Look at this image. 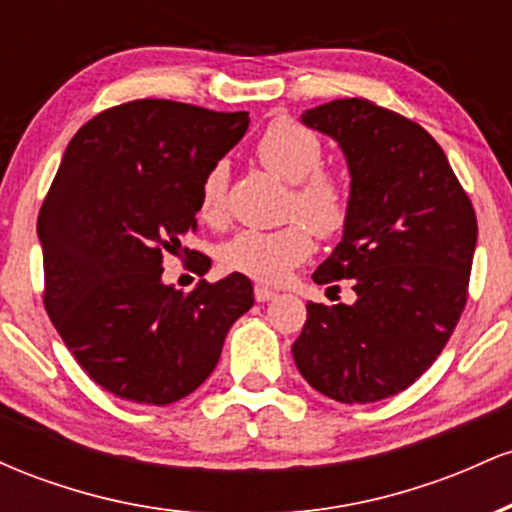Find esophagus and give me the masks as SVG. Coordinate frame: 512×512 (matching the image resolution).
<instances>
[{"instance_id":"1","label":"esophagus","mask_w":512,"mask_h":512,"mask_svg":"<svg viewBox=\"0 0 512 512\" xmlns=\"http://www.w3.org/2000/svg\"><path fill=\"white\" fill-rule=\"evenodd\" d=\"M255 298L260 303L272 301V298H276V291H272L269 286H264V284H255Z\"/></svg>"}]
</instances>
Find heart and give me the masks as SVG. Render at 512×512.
I'll return each mask as SVG.
<instances>
[{"label": "heart", "instance_id": "1", "mask_svg": "<svg viewBox=\"0 0 512 512\" xmlns=\"http://www.w3.org/2000/svg\"><path fill=\"white\" fill-rule=\"evenodd\" d=\"M255 154L276 178L291 187L286 216L301 219L276 231H240L219 252L221 267L257 281H279L313 252V236L332 238L349 221L351 197L337 175L322 170L325 146L301 122L279 117L269 122L255 144ZM226 166L216 163L199 187V216L219 223L226 214Z\"/></svg>", "mask_w": 512, "mask_h": 512}]
</instances>
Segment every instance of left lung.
I'll list each match as a JSON object with an SVG mask.
<instances>
[{
  "label": "left lung",
  "instance_id": "8db88e82",
  "mask_svg": "<svg viewBox=\"0 0 512 512\" xmlns=\"http://www.w3.org/2000/svg\"><path fill=\"white\" fill-rule=\"evenodd\" d=\"M301 122L339 144L351 175L342 243L313 279H351L356 301L305 305L293 361L322 395L378 402L416 383L448 344L467 303L477 214L436 139L407 117L339 98Z\"/></svg>",
  "mask_w": 512,
  "mask_h": 512
}]
</instances>
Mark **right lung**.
<instances>
[{
	"label": "right lung",
	"mask_w": 512,
	"mask_h": 512,
	"mask_svg": "<svg viewBox=\"0 0 512 512\" xmlns=\"http://www.w3.org/2000/svg\"><path fill=\"white\" fill-rule=\"evenodd\" d=\"M248 125V113L144 98L103 110L64 151L38 214L43 303L76 363L115 397L163 407L195 392L255 303L243 274L190 293L161 281L163 255L197 228L204 175Z\"/></svg>",
	"instance_id": "1"
}]
</instances>
